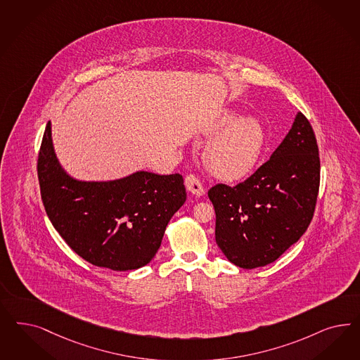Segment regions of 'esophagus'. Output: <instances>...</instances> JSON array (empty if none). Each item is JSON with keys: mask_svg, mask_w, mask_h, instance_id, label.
<instances>
[{"mask_svg": "<svg viewBox=\"0 0 360 360\" xmlns=\"http://www.w3.org/2000/svg\"><path fill=\"white\" fill-rule=\"evenodd\" d=\"M186 191L191 192L195 196H202L204 195V188L200 181V179L195 174H188L186 177Z\"/></svg>", "mask_w": 360, "mask_h": 360, "instance_id": "esophagus-1", "label": "esophagus"}]
</instances>
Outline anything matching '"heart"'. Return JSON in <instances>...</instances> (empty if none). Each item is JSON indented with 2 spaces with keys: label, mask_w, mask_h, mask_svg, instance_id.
I'll list each match as a JSON object with an SVG mask.
<instances>
[{
  "label": "heart",
  "mask_w": 360,
  "mask_h": 360,
  "mask_svg": "<svg viewBox=\"0 0 360 360\" xmlns=\"http://www.w3.org/2000/svg\"><path fill=\"white\" fill-rule=\"evenodd\" d=\"M217 136L204 150V162L209 172L224 181H238L257 168L266 147V131L252 116L226 111L209 127Z\"/></svg>",
  "instance_id": "heart-1"
}]
</instances>
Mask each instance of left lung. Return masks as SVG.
<instances>
[{"label": "left lung", "mask_w": 360, "mask_h": 360, "mask_svg": "<svg viewBox=\"0 0 360 360\" xmlns=\"http://www.w3.org/2000/svg\"><path fill=\"white\" fill-rule=\"evenodd\" d=\"M321 162L313 128L298 112L289 134L244 183L217 184L208 198L216 212V243L236 266L274 262L313 220Z\"/></svg>", "instance_id": "1"}]
</instances>
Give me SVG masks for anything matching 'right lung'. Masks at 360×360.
<instances>
[{
  "instance_id": "add662e5",
  "label": "right lung",
  "mask_w": 360,
  "mask_h": 360,
  "mask_svg": "<svg viewBox=\"0 0 360 360\" xmlns=\"http://www.w3.org/2000/svg\"><path fill=\"white\" fill-rule=\"evenodd\" d=\"M42 202L56 231L95 266L135 270L151 262L174 213L186 202L183 176L136 171L108 181L70 176L47 123L38 155Z\"/></svg>"
}]
</instances>
